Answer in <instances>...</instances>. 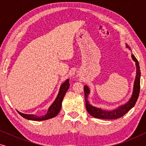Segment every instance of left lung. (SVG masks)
Listing matches in <instances>:
<instances>
[{"label": "left lung", "mask_w": 146, "mask_h": 146, "mask_svg": "<svg viewBox=\"0 0 146 146\" xmlns=\"http://www.w3.org/2000/svg\"><path fill=\"white\" fill-rule=\"evenodd\" d=\"M126 47L129 48V46L126 44ZM133 60L135 62L136 66V76L134 85H133V94L131 99L125 104L117 108V109L112 111H106L102 109L94 107L92 106L90 104L88 101V96L90 93V90L87 86H84V98L86 102V108L90 114L92 116L96 117V118L100 119H114L119 117H122L123 115H125L129 110L132 108L134 106V105L136 103L137 98L139 97V90H140V69H139V65L138 61L136 59V58L134 56V55H131Z\"/></svg>", "instance_id": "1"}]
</instances>
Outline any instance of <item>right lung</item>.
Instances as JSON below:
<instances>
[{
    "mask_svg": "<svg viewBox=\"0 0 146 146\" xmlns=\"http://www.w3.org/2000/svg\"><path fill=\"white\" fill-rule=\"evenodd\" d=\"M69 80L68 79L61 85L58 94L57 96V98H56L55 101L50 106V107L49 108L48 110L47 113H46L45 115L38 116V115H36L33 114H25V113H21L19 112V111H18V112H19V114L21 115L22 117H25V118L27 119H30V120L42 121L46 120V119L52 118V117H55L56 115L59 113L60 110L62 106V100L64 98V97L66 92L67 90L69 88Z\"/></svg>",
    "mask_w": 146,
    "mask_h": 146,
    "instance_id": "right-lung-1",
    "label": "right lung"
}]
</instances>
